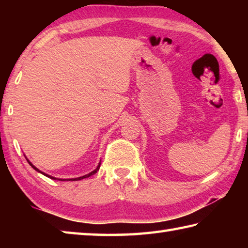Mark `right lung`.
Masks as SVG:
<instances>
[{"label": "right lung", "mask_w": 248, "mask_h": 248, "mask_svg": "<svg viewBox=\"0 0 248 248\" xmlns=\"http://www.w3.org/2000/svg\"><path fill=\"white\" fill-rule=\"evenodd\" d=\"M28 163H29V165H31V167H32V169L33 170H36L37 171H40V170H38V169H36V167L35 166H33L32 164H31V162H29L28 161ZM99 167H100V163H99V164H98V166L97 167H96V170H93V171H91V173L90 174H87V175H85V176H82V177H78V178H74V179H71V180H81V179H83V178H86V177H90V176H92V175H94L95 173H97V170H99ZM40 173L41 174H44L43 173V171H40ZM45 176H48V175H46V174H44ZM48 177H50V178H52V179H56V178H54V177H51V176H48ZM64 180V179H63Z\"/></svg>", "instance_id": "right-lung-1"}]
</instances>
